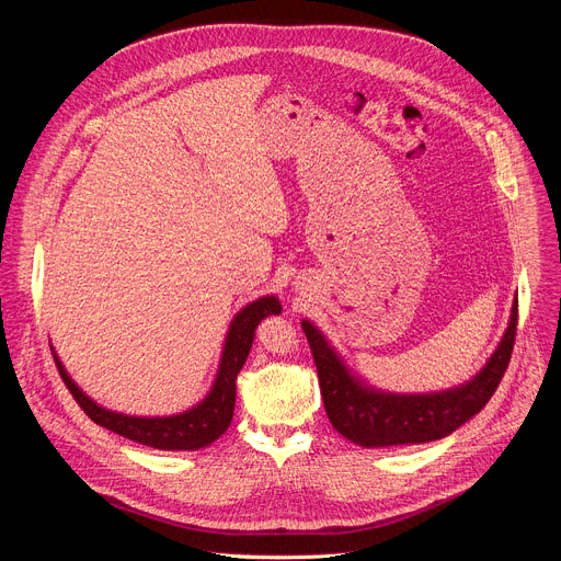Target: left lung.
<instances>
[{
	"label": "left lung",
	"instance_id": "8db88e82",
	"mask_svg": "<svg viewBox=\"0 0 561 561\" xmlns=\"http://www.w3.org/2000/svg\"><path fill=\"white\" fill-rule=\"evenodd\" d=\"M301 329L317 366L327 415L337 433L366 448L424 444L457 431L495 394L515 346L517 299L504 340L489 364L468 383L431 394H390L362 386L322 333L310 322H301Z\"/></svg>",
	"mask_w": 561,
	"mask_h": 561
}]
</instances>
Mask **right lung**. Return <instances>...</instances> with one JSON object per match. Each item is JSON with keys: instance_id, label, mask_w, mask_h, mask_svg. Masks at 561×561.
<instances>
[{"instance_id": "1", "label": "right lung", "mask_w": 561, "mask_h": 561, "mask_svg": "<svg viewBox=\"0 0 561 561\" xmlns=\"http://www.w3.org/2000/svg\"><path fill=\"white\" fill-rule=\"evenodd\" d=\"M277 312H282V306L279 299L273 295L262 297L237 312L226 335L221 364L210 392L202 404L173 417H130L122 413H111L98 407L91 397L79 390L55 353L53 357L66 388L75 397V402L95 424L157 450H197L213 444L230 426L234 411L237 375L251 353L255 329L266 314Z\"/></svg>"}]
</instances>
